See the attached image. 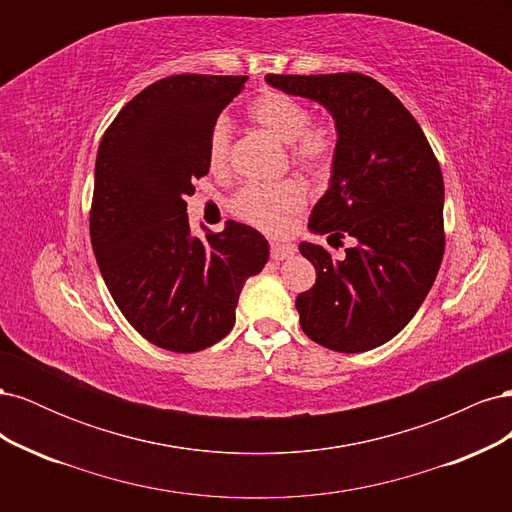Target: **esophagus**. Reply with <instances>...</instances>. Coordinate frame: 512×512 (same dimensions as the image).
<instances>
[{
  "label": "esophagus",
  "mask_w": 512,
  "mask_h": 512,
  "mask_svg": "<svg viewBox=\"0 0 512 512\" xmlns=\"http://www.w3.org/2000/svg\"><path fill=\"white\" fill-rule=\"evenodd\" d=\"M294 254H297V247H294L292 243H280V241L271 243V258L273 260H286Z\"/></svg>",
  "instance_id": "34e87169"
}]
</instances>
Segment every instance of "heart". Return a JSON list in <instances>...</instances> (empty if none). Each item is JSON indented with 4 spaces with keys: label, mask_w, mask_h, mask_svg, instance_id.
<instances>
[{
    "label": "heart",
    "mask_w": 512,
    "mask_h": 512,
    "mask_svg": "<svg viewBox=\"0 0 512 512\" xmlns=\"http://www.w3.org/2000/svg\"><path fill=\"white\" fill-rule=\"evenodd\" d=\"M247 117L252 123L288 147L292 164L309 173L327 168L337 151V128L331 119H309V108L299 98L284 91H265L250 106ZM230 158V126L218 119L207 136V162L213 173H224ZM307 192L297 179L280 183H247L232 196L230 211L239 220L256 228L277 232L294 213L305 207Z\"/></svg>",
    "instance_id": "1"
}]
</instances>
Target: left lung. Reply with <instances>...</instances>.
<instances>
[{"label":"left lung","instance_id":"8db88e82","mask_svg":"<svg viewBox=\"0 0 512 512\" xmlns=\"http://www.w3.org/2000/svg\"><path fill=\"white\" fill-rule=\"evenodd\" d=\"M290 96L335 119L329 190L309 230L356 243L337 260L303 241L316 284L297 297L303 333L335 352H365L393 339L416 314L444 256V181L427 138L389 89L359 72L267 74Z\"/></svg>","mask_w":512,"mask_h":512}]
</instances>
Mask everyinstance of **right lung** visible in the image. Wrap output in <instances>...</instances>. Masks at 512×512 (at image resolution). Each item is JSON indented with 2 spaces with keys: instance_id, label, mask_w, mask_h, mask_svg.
<instances>
[{
  "instance_id": "1",
  "label": "right lung",
  "mask_w": 512,
  "mask_h": 512,
  "mask_svg": "<svg viewBox=\"0 0 512 512\" xmlns=\"http://www.w3.org/2000/svg\"><path fill=\"white\" fill-rule=\"evenodd\" d=\"M247 76L175 74L121 108L96 158L89 235L113 301L151 344L198 352L235 327L269 243L252 226L192 237L185 198L209 173L207 136Z\"/></svg>"
}]
</instances>
